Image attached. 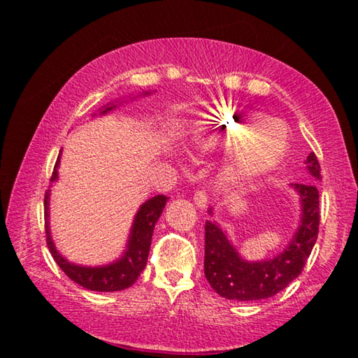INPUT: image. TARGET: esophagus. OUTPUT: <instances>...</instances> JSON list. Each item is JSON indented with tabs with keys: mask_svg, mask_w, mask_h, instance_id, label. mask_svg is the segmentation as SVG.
Segmentation results:
<instances>
[{
	"mask_svg": "<svg viewBox=\"0 0 358 358\" xmlns=\"http://www.w3.org/2000/svg\"><path fill=\"white\" fill-rule=\"evenodd\" d=\"M194 202H196V205L199 208H205L207 207L208 203V197H207V192L205 191H197L196 194H194Z\"/></svg>",
	"mask_w": 358,
	"mask_h": 358,
	"instance_id": "34e87169",
	"label": "esophagus"
}]
</instances>
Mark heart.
<instances>
[{
  "mask_svg": "<svg viewBox=\"0 0 358 358\" xmlns=\"http://www.w3.org/2000/svg\"><path fill=\"white\" fill-rule=\"evenodd\" d=\"M192 138L202 148L230 150V175L246 181L271 171L282 159L289 129L262 112L222 106L199 121Z\"/></svg>",
  "mask_w": 358,
  "mask_h": 358,
  "instance_id": "1",
  "label": "heart"
}]
</instances>
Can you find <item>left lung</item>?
<instances>
[{"mask_svg": "<svg viewBox=\"0 0 358 358\" xmlns=\"http://www.w3.org/2000/svg\"><path fill=\"white\" fill-rule=\"evenodd\" d=\"M305 164L313 181L322 178L316 155H308ZM290 186L300 197V226L286 250L273 259L260 262L245 260L215 221L205 222V278L216 294L238 301L268 299L286 289L301 273L317 240L319 191L314 183ZM208 211L211 215V208Z\"/></svg>", "mask_w": 358, "mask_h": 358, "instance_id": "left-lung-1", "label": "left lung"}]
</instances>
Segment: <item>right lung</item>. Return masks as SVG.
Returning <instances> with one entry per match:
<instances>
[{"label":"right lung","mask_w":358,"mask_h":358,"mask_svg":"<svg viewBox=\"0 0 358 358\" xmlns=\"http://www.w3.org/2000/svg\"><path fill=\"white\" fill-rule=\"evenodd\" d=\"M143 94H150L145 92ZM117 106L107 104L101 108V115L110 112L112 108ZM59 151L55 169H53L50 181L58 180V166H59ZM48 201H50V189H47L45 199H44V215H45V234H47V246L50 250L53 259L58 264L66 275H68L72 281L80 284L82 287L96 290V292H117V290H123L126 287H131L132 284L137 281L138 275L142 273L145 265L148 260L151 237H153L155 224L159 220V216L164 210L169 197L166 196H155L148 199L147 202L142 203L138 208L137 215L132 222L131 234L128 245H126V251L123 252L118 260L101 266H83L69 262L64 259L62 254L57 251L55 243H53L50 235V224H48Z\"/></svg>","instance_id":"right-lung-1"}]
</instances>
